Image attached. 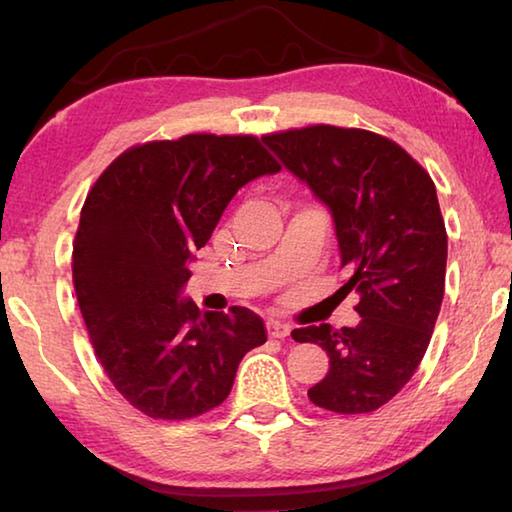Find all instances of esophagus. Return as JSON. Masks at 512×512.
I'll return each instance as SVG.
<instances>
[{"label": "esophagus", "mask_w": 512, "mask_h": 512, "mask_svg": "<svg viewBox=\"0 0 512 512\" xmlns=\"http://www.w3.org/2000/svg\"><path fill=\"white\" fill-rule=\"evenodd\" d=\"M266 332H268V336H271V339H284V336H289L291 325L282 323V320L271 318V320H266Z\"/></svg>", "instance_id": "34e87169"}]
</instances>
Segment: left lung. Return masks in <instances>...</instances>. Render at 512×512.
<instances>
[{
	"label": "left lung",
	"mask_w": 512,
	"mask_h": 512,
	"mask_svg": "<svg viewBox=\"0 0 512 512\" xmlns=\"http://www.w3.org/2000/svg\"><path fill=\"white\" fill-rule=\"evenodd\" d=\"M334 216L345 291L357 289V327L293 329L329 354L309 400L332 413H370L391 402L429 348L445 293L447 230L436 185L388 137L316 124L264 135Z\"/></svg>",
	"instance_id": "8db88e82"
}]
</instances>
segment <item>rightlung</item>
Instances as JSON below:
<instances>
[{"label":"right lung","mask_w":512,"mask_h":512,"mask_svg":"<svg viewBox=\"0 0 512 512\" xmlns=\"http://www.w3.org/2000/svg\"><path fill=\"white\" fill-rule=\"evenodd\" d=\"M280 169L264 137L192 133L131 146L88 192L72 250L76 300L112 386L149 418L212 411L244 354L266 343L255 311L201 314L178 293L239 187Z\"/></svg>","instance_id":"right-lung-1"}]
</instances>
